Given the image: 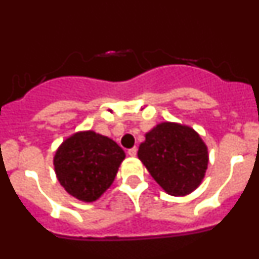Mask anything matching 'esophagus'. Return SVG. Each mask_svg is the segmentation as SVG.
Instances as JSON below:
<instances>
[{"label":"esophagus","mask_w":259,"mask_h":259,"mask_svg":"<svg viewBox=\"0 0 259 259\" xmlns=\"http://www.w3.org/2000/svg\"><path fill=\"white\" fill-rule=\"evenodd\" d=\"M137 154V148L136 146H134V148H131V149H128V155H131V157H135V155Z\"/></svg>","instance_id":"34e87169"}]
</instances>
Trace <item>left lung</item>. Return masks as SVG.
<instances>
[{
    "label": "left lung",
    "instance_id": "1",
    "mask_svg": "<svg viewBox=\"0 0 259 259\" xmlns=\"http://www.w3.org/2000/svg\"><path fill=\"white\" fill-rule=\"evenodd\" d=\"M139 159L171 196L193 192L205 178L209 155L200 135L188 125L163 122L145 135Z\"/></svg>",
    "mask_w": 259,
    "mask_h": 259
}]
</instances>
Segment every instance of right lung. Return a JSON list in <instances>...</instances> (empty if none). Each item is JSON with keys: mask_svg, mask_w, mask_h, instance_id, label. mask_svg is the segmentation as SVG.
Masks as SVG:
<instances>
[{"mask_svg": "<svg viewBox=\"0 0 259 259\" xmlns=\"http://www.w3.org/2000/svg\"><path fill=\"white\" fill-rule=\"evenodd\" d=\"M124 158L115 141L95 131H83L61 144L53 163L57 179L68 194L93 202L113 184Z\"/></svg>", "mask_w": 259, "mask_h": 259, "instance_id": "right-lung-1", "label": "right lung"}]
</instances>
